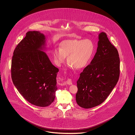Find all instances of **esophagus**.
I'll return each mask as SVG.
<instances>
[{"instance_id": "34e87169", "label": "esophagus", "mask_w": 135, "mask_h": 135, "mask_svg": "<svg viewBox=\"0 0 135 135\" xmlns=\"http://www.w3.org/2000/svg\"><path fill=\"white\" fill-rule=\"evenodd\" d=\"M63 84L65 85V84H69V85H71L72 83V81L71 79H68L66 81H65L63 83Z\"/></svg>"}]
</instances>
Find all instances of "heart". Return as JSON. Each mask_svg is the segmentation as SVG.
<instances>
[{
	"instance_id": "1",
	"label": "heart",
	"mask_w": 135,
	"mask_h": 135,
	"mask_svg": "<svg viewBox=\"0 0 135 135\" xmlns=\"http://www.w3.org/2000/svg\"><path fill=\"white\" fill-rule=\"evenodd\" d=\"M94 51V44L89 39L66 40L60 44V49L54 50L53 57L58 66L64 63L68 57V63L80 69L89 64Z\"/></svg>"
}]
</instances>
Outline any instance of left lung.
Here are the masks:
<instances>
[{"mask_svg": "<svg viewBox=\"0 0 135 135\" xmlns=\"http://www.w3.org/2000/svg\"><path fill=\"white\" fill-rule=\"evenodd\" d=\"M119 69L120 60L117 49L105 32L100 33L96 53L77 81V104L89 109L103 103L117 84Z\"/></svg>", "mask_w": 135, "mask_h": 135, "instance_id": "left-lung-1", "label": "left lung"}]
</instances>
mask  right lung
<instances>
[{
  "mask_svg": "<svg viewBox=\"0 0 135 135\" xmlns=\"http://www.w3.org/2000/svg\"><path fill=\"white\" fill-rule=\"evenodd\" d=\"M45 36L39 31H28L17 46L12 61L13 84L27 101L38 107L52 103L57 90L59 69L44 50Z\"/></svg>",
  "mask_w": 135,
  "mask_h": 135,
  "instance_id": "right-lung-1",
  "label": "right lung"
}]
</instances>
